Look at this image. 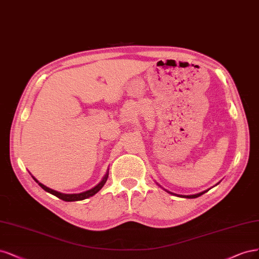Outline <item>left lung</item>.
Masks as SVG:
<instances>
[{
  "label": "left lung",
  "instance_id": "1",
  "mask_svg": "<svg viewBox=\"0 0 259 259\" xmlns=\"http://www.w3.org/2000/svg\"><path fill=\"white\" fill-rule=\"evenodd\" d=\"M202 194H204V193H201V194H198V195H193V196H186V198H197V197H199V196H201Z\"/></svg>",
  "mask_w": 259,
  "mask_h": 259
}]
</instances>
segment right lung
Listing matches in <instances>:
<instances>
[{"instance_id":"1","label":"right lung","mask_w":259,"mask_h":259,"mask_svg":"<svg viewBox=\"0 0 259 259\" xmlns=\"http://www.w3.org/2000/svg\"><path fill=\"white\" fill-rule=\"evenodd\" d=\"M107 178H108V174L106 173L105 177H104L103 180L101 181V183H99V184H98L96 187H94L93 189L87 190V191H85V193H81V194H73V195H65V194L58 193V191H56V190H53V189H51V188L46 187L45 185L41 184V183H38L34 178H33V179H34V180L36 181V183H38V185H39L41 188H43L44 190H46L47 193L52 194V195L58 197V198L61 199V200H64V201H78V200H84V199H86V198H89V197H91V196L96 195V194L98 193V191L103 187V185L105 184V182H106Z\"/></svg>"}]
</instances>
